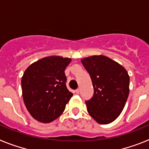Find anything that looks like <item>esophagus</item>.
I'll list each match as a JSON object with an SVG mask.
<instances>
[{
    "label": "esophagus",
    "instance_id": "obj_1",
    "mask_svg": "<svg viewBox=\"0 0 149 149\" xmlns=\"http://www.w3.org/2000/svg\"><path fill=\"white\" fill-rule=\"evenodd\" d=\"M75 93L76 94H79L80 93V89H77L75 90Z\"/></svg>",
    "mask_w": 149,
    "mask_h": 149
}]
</instances>
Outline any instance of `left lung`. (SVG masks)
I'll return each mask as SVG.
<instances>
[{
    "instance_id": "1",
    "label": "left lung",
    "mask_w": 149,
    "mask_h": 149,
    "mask_svg": "<svg viewBox=\"0 0 149 149\" xmlns=\"http://www.w3.org/2000/svg\"><path fill=\"white\" fill-rule=\"evenodd\" d=\"M90 75L93 97L86 101L87 111L101 125L111 123L120 115L129 95L130 78L125 68L105 56L81 60Z\"/></svg>"
}]
</instances>
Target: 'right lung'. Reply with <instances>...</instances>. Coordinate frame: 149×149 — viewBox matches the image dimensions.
<instances>
[{"label":"right lung","instance_id":"obj_1","mask_svg":"<svg viewBox=\"0 0 149 149\" xmlns=\"http://www.w3.org/2000/svg\"><path fill=\"white\" fill-rule=\"evenodd\" d=\"M70 58L48 56L33 63L22 79L24 102L36 120L48 123L63 113L73 95L66 87L65 69Z\"/></svg>","mask_w":149,"mask_h":149}]
</instances>
